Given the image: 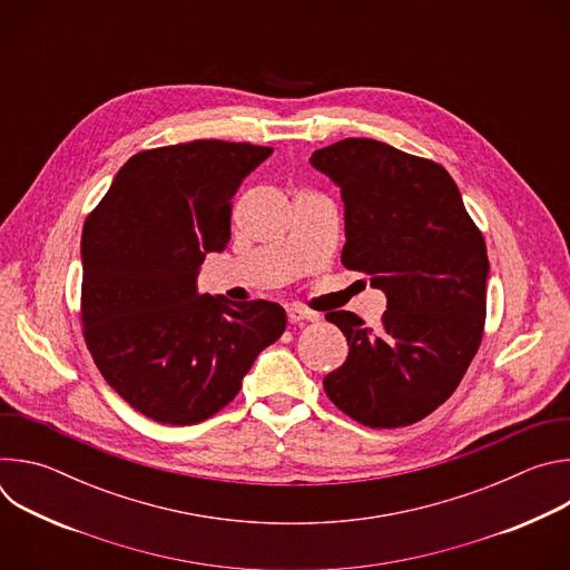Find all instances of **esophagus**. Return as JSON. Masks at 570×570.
Returning <instances> with one entry per match:
<instances>
[{"label":"esophagus","mask_w":570,"mask_h":570,"mask_svg":"<svg viewBox=\"0 0 570 570\" xmlns=\"http://www.w3.org/2000/svg\"><path fill=\"white\" fill-rule=\"evenodd\" d=\"M306 320H315V315L304 311V308H297V306L288 308V322L291 324H299V322H306Z\"/></svg>","instance_id":"34e87169"}]
</instances>
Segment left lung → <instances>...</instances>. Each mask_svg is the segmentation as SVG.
Here are the masks:
<instances>
[{
    "label": "left lung",
    "mask_w": 570,
    "mask_h": 570,
    "mask_svg": "<svg viewBox=\"0 0 570 570\" xmlns=\"http://www.w3.org/2000/svg\"><path fill=\"white\" fill-rule=\"evenodd\" d=\"M308 161L341 189L345 268L370 275L387 297L379 330L352 311L327 313L350 354L324 376V392L358 424H415L453 394L480 347L490 275L484 238L433 159L347 137Z\"/></svg>",
    "instance_id": "obj_1"
}]
</instances>
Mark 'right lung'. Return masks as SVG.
I'll return each mask as SVG.
<instances>
[{
    "mask_svg": "<svg viewBox=\"0 0 570 570\" xmlns=\"http://www.w3.org/2000/svg\"><path fill=\"white\" fill-rule=\"evenodd\" d=\"M271 153L220 139L141 150L86 220L83 336L108 385L148 420L205 422L286 330L275 302L196 286L207 253L227 246L236 189Z\"/></svg>",
    "mask_w": 570,
    "mask_h": 570,
    "instance_id": "add662e5",
    "label": "right lung"
}]
</instances>
